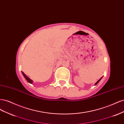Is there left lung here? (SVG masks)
<instances>
[{"label": "left lung", "mask_w": 124, "mask_h": 124, "mask_svg": "<svg viewBox=\"0 0 124 124\" xmlns=\"http://www.w3.org/2000/svg\"><path fill=\"white\" fill-rule=\"evenodd\" d=\"M101 78H102V77H101V78H100V79H99V80H98V81H97V82H96V84H95V85H97V84H98V82H99V81H100L101 80Z\"/></svg>", "instance_id": "1"}]
</instances>
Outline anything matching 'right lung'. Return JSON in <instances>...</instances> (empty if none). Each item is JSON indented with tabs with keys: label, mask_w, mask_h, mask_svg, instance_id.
<instances>
[{
	"label": "right lung",
	"mask_w": 124,
	"mask_h": 124,
	"mask_svg": "<svg viewBox=\"0 0 124 124\" xmlns=\"http://www.w3.org/2000/svg\"><path fill=\"white\" fill-rule=\"evenodd\" d=\"M22 73H23V74L24 77H25V78H26V80L28 81V82H29V83H31V84H32V83H33V82H32L33 81H32L30 79V78H29L28 77H27V76H26V75H25V73H24L23 72H22Z\"/></svg>",
	"instance_id": "add662e5"
}]
</instances>
